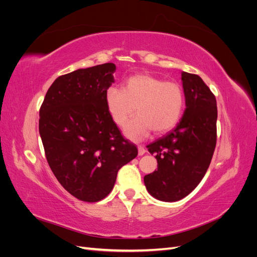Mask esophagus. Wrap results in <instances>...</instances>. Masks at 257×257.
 <instances>
[{"instance_id":"esophagus-1","label":"esophagus","mask_w":257,"mask_h":257,"mask_svg":"<svg viewBox=\"0 0 257 257\" xmlns=\"http://www.w3.org/2000/svg\"><path fill=\"white\" fill-rule=\"evenodd\" d=\"M145 153H146L145 147H144L143 145H139V146H138V154H139V155H144Z\"/></svg>"}]
</instances>
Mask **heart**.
Returning <instances> with one entry per match:
<instances>
[{
    "instance_id": "obj_1",
    "label": "heart",
    "mask_w": 257,
    "mask_h": 257,
    "mask_svg": "<svg viewBox=\"0 0 257 257\" xmlns=\"http://www.w3.org/2000/svg\"><path fill=\"white\" fill-rule=\"evenodd\" d=\"M105 104L112 121L134 141L143 139L150 131L161 135L174 130L180 122L185 107V93L177 81H164L150 74L127 78L123 89L110 87L105 92Z\"/></svg>"
}]
</instances>
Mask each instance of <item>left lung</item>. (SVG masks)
<instances>
[{
  "label": "left lung",
  "mask_w": 257,
  "mask_h": 257,
  "mask_svg": "<svg viewBox=\"0 0 257 257\" xmlns=\"http://www.w3.org/2000/svg\"><path fill=\"white\" fill-rule=\"evenodd\" d=\"M185 111L172 132L148 145L158 170L146 175L153 197L177 201L196 188L211 163L216 145L217 108L213 93L198 75L182 73Z\"/></svg>",
  "instance_id": "left-lung-1"
}]
</instances>
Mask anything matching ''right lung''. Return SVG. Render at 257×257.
<instances>
[{
    "instance_id": "add662e5",
    "label": "right lung",
    "mask_w": 257,
    "mask_h": 257,
    "mask_svg": "<svg viewBox=\"0 0 257 257\" xmlns=\"http://www.w3.org/2000/svg\"><path fill=\"white\" fill-rule=\"evenodd\" d=\"M114 71L113 63H105L58 77L40 109L38 128L50 169L69 194L87 203L105 198L119 169L138 154L105 104Z\"/></svg>"
}]
</instances>
